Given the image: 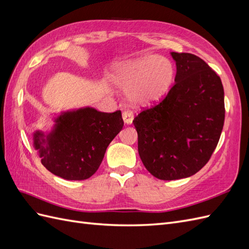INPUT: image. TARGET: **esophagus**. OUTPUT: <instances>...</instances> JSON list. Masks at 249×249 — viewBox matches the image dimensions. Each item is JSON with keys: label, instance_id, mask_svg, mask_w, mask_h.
<instances>
[{"label": "esophagus", "instance_id": "obj_1", "mask_svg": "<svg viewBox=\"0 0 249 249\" xmlns=\"http://www.w3.org/2000/svg\"><path fill=\"white\" fill-rule=\"evenodd\" d=\"M123 119L125 124H132L133 123V119H134V115H133V112L131 111H124L123 113Z\"/></svg>", "mask_w": 249, "mask_h": 249}]
</instances>
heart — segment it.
Here are the masks:
<instances>
[{
    "label": "heart",
    "mask_w": 249,
    "mask_h": 249,
    "mask_svg": "<svg viewBox=\"0 0 249 249\" xmlns=\"http://www.w3.org/2000/svg\"><path fill=\"white\" fill-rule=\"evenodd\" d=\"M175 66L161 56H145L114 64L111 83L127 93L134 106L149 107L168 93L175 80Z\"/></svg>",
    "instance_id": "heart-1"
}]
</instances>
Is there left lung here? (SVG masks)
<instances>
[{
  "label": "left lung",
  "instance_id": "8db88e82",
  "mask_svg": "<svg viewBox=\"0 0 249 249\" xmlns=\"http://www.w3.org/2000/svg\"><path fill=\"white\" fill-rule=\"evenodd\" d=\"M177 65L173 87L133 124L138 153L145 168L164 180L189 178L215 150L224 124V91L220 78L199 57L171 52Z\"/></svg>",
  "mask_w": 249,
  "mask_h": 249
}]
</instances>
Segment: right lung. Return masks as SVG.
I'll use <instances>...</instances> for the list:
<instances>
[{"instance_id":"1","label":"right lung","mask_w":249,"mask_h":249,"mask_svg":"<svg viewBox=\"0 0 249 249\" xmlns=\"http://www.w3.org/2000/svg\"><path fill=\"white\" fill-rule=\"evenodd\" d=\"M53 122L47 132H33V146L44 167L69 180L93 176L124 126L120 111L105 113L89 106L58 112Z\"/></svg>"}]
</instances>
